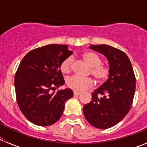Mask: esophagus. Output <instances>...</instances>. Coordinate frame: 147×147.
Wrapping results in <instances>:
<instances>
[{
	"mask_svg": "<svg viewBox=\"0 0 147 147\" xmlns=\"http://www.w3.org/2000/svg\"><path fill=\"white\" fill-rule=\"evenodd\" d=\"M81 93L80 92H74V95L75 96H79L80 95Z\"/></svg>",
	"mask_w": 147,
	"mask_h": 147,
	"instance_id": "34e87169",
	"label": "esophagus"
}]
</instances>
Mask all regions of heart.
Returning <instances> with one entry per match:
<instances>
[{
    "mask_svg": "<svg viewBox=\"0 0 147 147\" xmlns=\"http://www.w3.org/2000/svg\"><path fill=\"white\" fill-rule=\"evenodd\" d=\"M84 61L92 67L91 74L99 82H105L108 79L110 75V69L108 67L102 65V59L100 56L92 52H87L82 55ZM73 59L68 57L62 62L60 65V70L63 73H67L72 67ZM67 87L76 92H82L87 90L93 85V80L90 78H80L73 75L68 78L66 80Z\"/></svg>",
    "mask_w": 147,
    "mask_h": 147,
    "instance_id": "1",
    "label": "heart"
}]
</instances>
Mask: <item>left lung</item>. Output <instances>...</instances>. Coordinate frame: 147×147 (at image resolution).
Returning <instances> with one entry per match:
<instances>
[{
    "mask_svg": "<svg viewBox=\"0 0 147 147\" xmlns=\"http://www.w3.org/2000/svg\"><path fill=\"white\" fill-rule=\"evenodd\" d=\"M90 48L107 57L110 75L92 92L91 102L84 105L83 112L91 125L105 129L118 124L130 110L136 78L131 62L123 51L107 45H91Z\"/></svg>",
    "mask_w": 147,
    "mask_h": 147,
    "instance_id": "8db88e82",
    "label": "left lung"
}]
</instances>
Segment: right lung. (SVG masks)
Here are the masks:
<instances>
[{"instance_id": "1", "label": "right lung", "mask_w": 147, "mask_h": 147, "mask_svg": "<svg viewBox=\"0 0 147 147\" xmlns=\"http://www.w3.org/2000/svg\"><path fill=\"white\" fill-rule=\"evenodd\" d=\"M72 52L67 45L51 44L31 50L20 62L15 75L18 105L22 113L38 126H50L61 117L71 89L51 93L65 84L60 65Z\"/></svg>"}]
</instances>
